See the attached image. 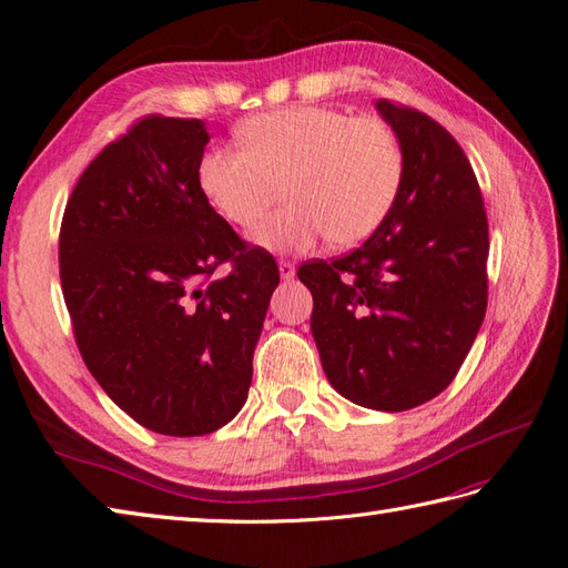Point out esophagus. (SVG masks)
<instances>
[{
	"label": "esophagus",
	"mask_w": 568,
	"mask_h": 568,
	"mask_svg": "<svg viewBox=\"0 0 568 568\" xmlns=\"http://www.w3.org/2000/svg\"><path fill=\"white\" fill-rule=\"evenodd\" d=\"M280 274H282V280H294V274H296V267H294V263H288V261H280Z\"/></svg>",
	"instance_id": "obj_1"
}]
</instances>
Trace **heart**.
I'll return each mask as SVG.
<instances>
[{
	"label": "heart",
	"instance_id": "heart-1",
	"mask_svg": "<svg viewBox=\"0 0 568 568\" xmlns=\"http://www.w3.org/2000/svg\"><path fill=\"white\" fill-rule=\"evenodd\" d=\"M242 146H213L199 161V186L232 225L251 230L280 194L255 242L272 251L363 244L390 213L403 182V149L376 118L329 106H288L239 125Z\"/></svg>",
	"mask_w": 568,
	"mask_h": 568
}]
</instances>
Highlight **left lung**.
Segmentation results:
<instances>
[{
	"label": "left lung",
	"mask_w": 568,
	"mask_h": 568,
	"mask_svg": "<svg viewBox=\"0 0 568 568\" xmlns=\"http://www.w3.org/2000/svg\"><path fill=\"white\" fill-rule=\"evenodd\" d=\"M403 149V182L367 242L307 261L311 329L326 379L357 405L412 409L450 386L486 317L488 217L455 136L432 115L379 99Z\"/></svg>",
	"instance_id": "obj_1"
}]
</instances>
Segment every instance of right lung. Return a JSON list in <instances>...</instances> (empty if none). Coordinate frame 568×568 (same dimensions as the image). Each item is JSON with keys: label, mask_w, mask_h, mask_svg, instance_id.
I'll use <instances>...</instances> for the list:
<instances>
[{"label": "right lung", "mask_w": 568, "mask_h": 568, "mask_svg": "<svg viewBox=\"0 0 568 568\" xmlns=\"http://www.w3.org/2000/svg\"><path fill=\"white\" fill-rule=\"evenodd\" d=\"M209 132L151 113L84 168L59 232L63 301L84 365L151 432L203 436L246 403L274 257L199 186Z\"/></svg>", "instance_id": "1"}]
</instances>
